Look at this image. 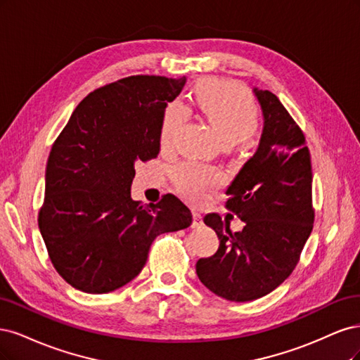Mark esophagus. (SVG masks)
<instances>
[{
	"label": "esophagus",
	"mask_w": 360,
	"mask_h": 360,
	"mask_svg": "<svg viewBox=\"0 0 360 360\" xmlns=\"http://www.w3.org/2000/svg\"><path fill=\"white\" fill-rule=\"evenodd\" d=\"M203 224V217L199 212H193V227H199Z\"/></svg>",
	"instance_id": "34e87169"
}]
</instances>
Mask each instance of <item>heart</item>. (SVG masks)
<instances>
[{"label":"heart","mask_w":360,"mask_h":360,"mask_svg":"<svg viewBox=\"0 0 360 360\" xmlns=\"http://www.w3.org/2000/svg\"><path fill=\"white\" fill-rule=\"evenodd\" d=\"M195 100L218 136L227 145H235L254 134L259 127V109L248 92L229 80H203L195 89ZM188 109L181 100L170 101L160 127V142L169 146ZM178 191L191 202L203 200L206 194L224 181L223 173L212 166L184 161L172 170Z\"/></svg>","instance_id":"heart-1"}]
</instances>
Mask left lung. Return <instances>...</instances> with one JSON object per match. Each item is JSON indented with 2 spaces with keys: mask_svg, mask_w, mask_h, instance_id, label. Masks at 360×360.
Returning a JSON list of instances; mask_svg holds the SVG:
<instances>
[{
  "mask_svg": "<svg viewBox=\"0 0 360 360\" xmlns=\"http://www.w3.org/2000/svg\"><path fill=\"white\" fill-rule=\"evenodd\" d=\"M254 92L264 117L260 145L226 191V207L245 226L231 233L229 221L207 214L203 221L215 230L219 247L195 263L199 280L231 302L259 299L283 284L314 226L305 134L271 91Z\"/></svg>",
  "mask_w": 360,
  "mask_h": 360,
  "instance_id": "obj_1",
  "label": "left lung"
}]
</instances>
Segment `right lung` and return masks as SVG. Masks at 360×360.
<instances>
[{
    "mask_svg": "<svg viewBox=\"0 0 360 360\" xmlns=\"http://www.w3.org/2000/svg\"><path fill=\"white\" fill-rule=\"evenodd\" d=\"M185 76H129L77 104L46 165L39 227L56 272L85 293H109L141 274L150 243L187 229L191 212L178 197L131 199L137 161L160 153L167 103Z\"/></svg>",
    "mask_w": 360,
    "mask_h": 360,
    "instance_id": "1",
    "label": "right lung"
}]
</instances>
